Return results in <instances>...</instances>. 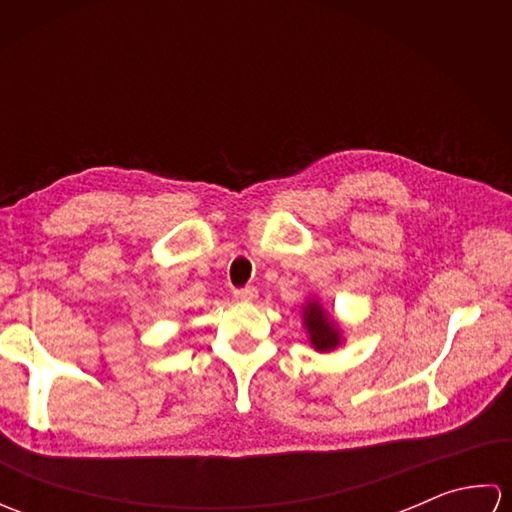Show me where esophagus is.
Returning <instances> with one entry per match:
<instances>
[{
  "label": "esophagus",
  "mask_w": 512,
  "mask_h": 512,
  "mask_svg": "<svg viewBox=\"0 0 512 512\" xmlns=\"http://www.w3.org/2000/svg\"><path fill=\"white\" fill-rule=\"evenodd\" d=\"M235 301H242V303H253L257 299V290L255 288H242V290H235Z\"/></svg>",
  "instance_id": "1"
}]
</instances>
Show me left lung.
<instances>
[{
    "instance_id": "left-lung-1",
    "label": "left lung",
    "mask_w": 512,
    "mask_h": 512,
    "mask_svg": "<svg viewBox=\"0 0 512 512\" xmlns=\"http://www.w3.org/2000/svg\"><path fill=\"white\" fill-rule=\"evenodd\" d=\"M301 319L314 352L328 354L343 345V325L323 308L319 297L306 299V303L301 306Z\"/></svg>"
}]
</instances>
